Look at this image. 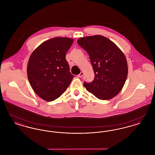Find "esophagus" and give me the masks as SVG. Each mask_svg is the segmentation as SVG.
Returning a JSON list of instances; mask_svg holds the SVG:
<instances>
[{
	"label": "esophagus",
	"mask_w": 155,
	"mask_h": 155,
	"mask_svg": "<svg viewBox=\"0 0 155 155\" xmlns=\"http://www.w3.org/2000/svg\"><path fill=\"white\" fill-rule=\"evenodd\" d=\"M84 75V73L83 72H81L80 73V74H78V75H77V77H78V78H80L81 77H82V75Z\"/></svg>",
	"instance_id": "obj_1"
}]
</instances>
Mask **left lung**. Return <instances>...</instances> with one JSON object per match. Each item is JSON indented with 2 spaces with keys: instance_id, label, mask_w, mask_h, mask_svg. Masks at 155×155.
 Masks as SVG:
<instances>
[{
  "instance_id": "1",
  "label": "left lung",
  "mask_w": 155,
  "mask_h": 155,
  "mask_svg": "<svg viewBox=\"0 0 155 155\" xmlns=\"http://www.w3.org/2000/svg\"><path fill=\"white\" fill-rule=\"evenodd\" d=\"M77 42L88 53L95 74L93 81L84 82V87L99 99L107 100L116 96L128 75L124 53L110 39L102 35L81 38Z\"/></svg>"
}]
</instances>
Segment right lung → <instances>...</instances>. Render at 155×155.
Returning a JSON list of instances; mask_svg holds the SVG:
<instances>
[{"label": "right lung", "instance_id": "1", "mask_svg": "<svg viewBox=\"0 0 155 155\" xmlns=\"http://www.w3.org/2000/svg\"><path fill=\"white\" fill-rule=\"evenodd\" d=\"M73 41L68 38H53L40 45L30 56L28 81L34 92L45 101L58 99L74 78L66 59Z\"/></svg>", "mask_w": 155, "mask_h": 155}]
</instances>
